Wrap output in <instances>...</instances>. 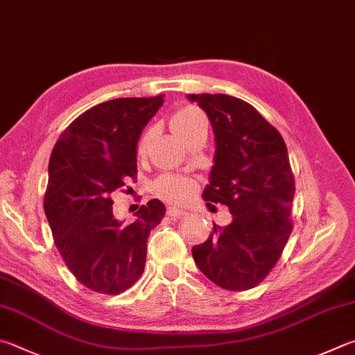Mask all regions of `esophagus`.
Returning a JSON list of instances; mask_svg holds the SVG:
<instances>
[{"label":"esophagus","instance_id":"34e87169","mask_svg":"<svg viewBox=\"0 0 355 355\" xmlns=\"http://www.w3.org/2000/svg\"><path fill=\"white\" fill-rule=\"evenodd\" d=\"M167 214L171 217H184L186 212L183 209H178V208H169L167 209Z\"/></svg>","mask_w":355,"mask_h":355}]
</instances>
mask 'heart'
<instances>
[{
    "mask_svg": "<svg viewBox=\"0 0 355 355\" xmlns=\"http://www.w3.org/2000/svg\"><path fill=\"white\" fill-rule=\"evenodd\" d=\"M203 114L200 113L197 108L192 107H184L180 108L175 113L172 114L171 118V125L172 130L175 132L180 138L184 139L186 135H188L192 128H194L200 121H203ZM150 144V132H144L141 135L138 141L137 152L139 157H143L147 153ZM153 191L155 194L163 197L166 200H171V202H183L189 197L192 191V184L188 178L172 175V173H166V175H161L155 184H153Z\"/></svg>",
    "mask_w": 355,
    "mask_h": 355,
    "instance_id": "1",
    "label": "heart"
}]
</instances>
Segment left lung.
Wrapping results in <instances>:
<instances>
[{
  "label": "left lung",
  "mask_w": 355,
  "mask_h": 355,
  "mask_svg": "<svg viewBox=\"0 0 355 355\" xmlns=\"http://www.w3.org/2000/svg\"><path fill=\"white\" fill-rule=\"evenodd\" d=\"M216 135L205 202L228 206L233 222L216 227L192 256L218 287L243 292L267 278L293 230L295 178L281 133L253 105L228 94H188Z\"/></svg>",
  "instance_id": "obj_1"
}]
</instances>
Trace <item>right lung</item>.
Masks as SVG:
<instances>
[{"label":"right lung","mask_w":355,"mask_h":355,"mask_svg":"<svg viewBox=\"0 0 355 355\" xmlns=\"http://www.w3.org/2000/svg\"><path fill=\"white\" fill-rule=\"evenodd\" d=\"M161 105L163 94L102 102L71 122L51 153L44 214L69 272L93 292L119 295L141 278L147 239L166 214L153 198L124 227L112 208L113 192L137 178L139 135Z\"/></svg>","instance_id":"obj_1"}]
</instances>
